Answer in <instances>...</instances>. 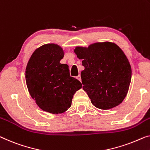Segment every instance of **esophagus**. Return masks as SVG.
<instances>
[{
    "label": "esophagus",
    "mask_w": 150,
    "mask_h": 150,
    "mask_svg": "<svg viewBox=\"0 0 150 150\" xmlns=\"http://www.w3.org/2000/svg\"><path fill=\"white\" fill-rule=\"evenodd\" d=\"M76 78H77V79L78 80H79V81H81V76H80V75H78V76H77V77H76Z\"/></svg>",
    "instance_id": "1"
}]
</instances>
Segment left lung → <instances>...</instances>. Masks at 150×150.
Wrapping results in <instances>:
<instances>
[{"instance_id":"obj_1","label":"left lung","mask_w":150,"mask_h":150,"mask_svg":"<svg viewBox=\"0 0 150 150\" xmlns=\"http://www.w3.org/2000/svg\"><path fill=\"white\" fill-rule=\"evenodd\" d=\"M74 52L83 60V89L91 104L108 110L121 103L128 92L132 71L119 46L112 42H97L88 48L76 47Z\"/></svg>"}]
</instances>
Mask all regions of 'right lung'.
<instances>
[{
  "label": "right lung",
  "mask_w": 150,
  "mask_h": 150,
  "mask_svg": "<svg viewBox=\"0 0 150 150\" xmlns=\"http://www.w3.org/2000/svg\"><path fill=\"white\" fill-rule=\"evenodd\" d=\"M63 57L60 46L44 44L33 52L25 69L30 96L42 110L52 114L67 110L73 95L82 87L79 80L70 76L67 64L60 63Z\"/></svg>",
  "instance_id": "obj_1"
}]
</instances>
